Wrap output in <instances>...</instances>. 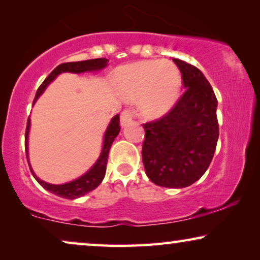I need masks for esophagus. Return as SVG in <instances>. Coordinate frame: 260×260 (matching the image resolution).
I'll list each match as a JSON object with an SVG mask.
<instances>
[{
    "label": "esophagus",
    "instance_id": "obj_1",
    "mask_svg": "<svg viewBox=\"0 0 260 260\" xmlns=\"http://www.w3.org/2000/svg\"><path fill=\"white\" fill-rule=\"evenodd\" d=\"M134 117H135V111L133 109L124 110V111L120 113V124H122V126H126L127 124L133 122Z\"/></svg>",
    "mask_w": 260,
    "mask_h": 260
}]
</instances>
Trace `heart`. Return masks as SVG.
Instances as JSON below:
<instances>
[{
  "label": "heart",
  "instance_id": "obj_1",
  "mask_svg": "<svg viewBox=\"0 0 260 260\" xmlns=\"http://www.w3.org/2000/svg\"><path fill=\"white\" fill-rule=\"evenodd\" d=\"M115 81L124 97L140 98V108L144 116L158 117L175 103L181 86V76L172 62L143 60L117 69Z\"/></svg>",
  "mask_w": 260,
  "mask_h": 260
}]
</instances>
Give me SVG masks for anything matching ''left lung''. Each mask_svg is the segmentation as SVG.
Wrapping results in <instances>:
<instances>
[{"instance_id":"left-lung-1","label":"left lung","mask_w":260,"mask_h":260,"mask_svg":"<svg viewBox=\"0 0 260 260\" xmlns=\"http://www.w3.org/2000/svg\"><path fill=\"white\" fill-rule=\"evenodd\" d=\"M173 61L186 90L169 112L143 124L142 157L155 184L183 188L200 179L212 162L219 137L218 101L200 70L183 60Z\"/></svg>"}]
</instances>
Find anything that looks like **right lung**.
I'll return each mask as SVG.
<instances>
[{"instance_id": "obj_1", "label": "right lung", "mask_w": 260, "mask_h": 260, "mask_svg": "<svg viewBox=\"0 0 260 260\" xmlns=\"http://www.w3.org/2000/svg\"><path fill=\"white\" fill-rule=\"evenodd\" d=\"M108 65V59L105 58H98V59H90V60H84V61H76V62H63L60 63L59 66H56L54 70L49 73V76L44 80V83L40 85V87L38 88L37 94H35L34 102H37V99L40 97V94L45 91V88L47 87V85L51 81L54 80V78L61 72H72V73H81L86 72V71H95V70H102ZM29 126H30V120L28 118L27 120V127H26V138H24V147H26V155L28 159V148H27V142H28V133H29ZM120 131V124H119V116L116 115L113 117L111 123L109 124L108 130H106L105 136H104V144H103V150L102 154L99 156L98 161L95 162V165L88 170L86 174H84L83 176H80L79 179L72 181V182L63 183V184H51L46 183L44 181H41L39 177L35 176V174L31 170L30 166V172L35 177V180L41 184L45 189L51 191V193L58 195L60 198L63 199H73L80 198L83 195L87 194L88 191L93 190L97 188L101 182L104 179L105 172H106V165H108V158H109V151L110 148L117 137V135Z\"/></svg>"}]
</instances>
